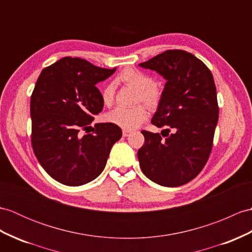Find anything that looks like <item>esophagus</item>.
I'll return each mask as SVG.
<instances>
[{
    "label": "esophagus",
    "instance_id": "1",
    "mask_svg": "<svg viewBox=\"0 0 252 252\" xmlns=\"http://www.w3.org/2000/svg\"><path fill=\"white\" fill-rule=\"evenodd\" d=\"M130 133H131L130 130H124V131H122V135H124L125 137H126V136L130 135Z\"/></svg>",
    "mask_w": 252,
    "mask_h": 252
}]
</instances>
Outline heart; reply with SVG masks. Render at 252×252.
Listing matches in <instances>:
<instances>
[{
  "instance_id": "heart-1",
  "label": "heart",
  "mask_w": 252,
  "mask_h": 252,
  "mask_svg": "<svg viewBox=\"0 0 252 252\" xmlns=\"http://www.w3.org/2000/svg\"><path fill=\"white\" fill-rule=\"evenodd\" d=\"M117 81L128 87H132L138 91V99L150 108H155L161 101L162 92L158 88L151 76L139 69L128 67L122 71ZM115 96V89L113 85H107L102 90V98L105 105L113 104ZM148 118V113L143 106L133 108L116 107L106 116V120L110 124L118 126L125 130H134L138 127Z\"/></svg>"
}]
</instances>
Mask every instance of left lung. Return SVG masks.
I'll return each mask as SVG.
<instances>
[{"mask_svg": "<svg viewBox=\"0 0 252 252\" xmlns=\"http://www.w3.org/2000/svg\"><path fill=\"white\" fill-rule=\"evenodd\" d=\"M139 66L166 80L151 124L167 127L166 135L142 131L139 166L158 185L183 186L200 174L213 148L219 113L213 74L195 56L179 49L166 50Z\"/></svg>", "mask_w": 252, "mask_h": 252, "instance_id": "1", "label": "left lung"}]
</instances>
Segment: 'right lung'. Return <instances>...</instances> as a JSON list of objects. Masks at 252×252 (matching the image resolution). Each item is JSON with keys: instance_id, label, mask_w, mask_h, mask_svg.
<instances>
[{"instance_id": "add662e5", "label": "right lung", "mask_w": 252, "mask_h": 252, "mask_svg": "<svg viewBox=\"0 0 252 252\" xmlns=\"http://www.w3.org/2000/svg\"><path fill=\"white\" fill-rule=\"evenodd\" d=\"M115 71L65 57L45 67L35 84L30 106L33 151L48 175L63 185L77 187L95 179L122 136L121 128L110 122L96 124L83 135L104 106L95 85Z\"/></svg>"}]
</instances>
